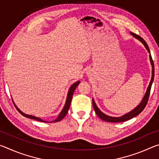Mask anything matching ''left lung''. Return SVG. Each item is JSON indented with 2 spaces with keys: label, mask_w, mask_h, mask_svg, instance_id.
<instances>
[{
  "label": "left lung",
  "mask_w": 159,
  "mask_h": 159,
  "mask_svg": "<svg viewBox=\"0 0 159 159\" xmlns=\"http://www.w3.org/2000/svg\"><path fill=\"white\" fill-rule=\"evenodd\" d=\"M130 34L133 37L135 38V39L139 40V41L144 45V46L145 47V48H146L147 50L148 51V52L149 53V60H150L151 65H152V79H151L149 85V86H148L147 91H146V93H145L144 98H142L141 102L139 104V105L137 106L135 108L132 110V111H130V112H128V113H127V114L121 116L113 117V116H108V115H107L105 114H104V113L101 111L100 109L98 108V106H97L96 103H95V100H94V99H93V108H94V110H95L96 114L98 115L102 120H104V121H107V122H111V123L123 122V121H126V120H130V119H131V118H133L134 117H135L136 116H138V114H140V113L142 111H143L144 109L145 108V107H146V105H147L148 99H149L151 88H152V85L153 80H154V61H153L152 55H151L149 46H148V45L147 44V43L145 42L144 40L142 39V37L138 36V35L133 33V32H130Z\"/></svg>",
  "instance_id": "obj_1"
}]
</instances>
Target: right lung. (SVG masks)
Wrapping results in <instances>:
<instances>
[{"label":"right lung","mask_w":159,"mask_h":159,"mask_svg":"<svg viewBox=\"0 0 159 159\" xmlns=\"http://www.w3.org/2000/svg\"><path fill=\"white\" fill-rule=\"evenodd\" d=\"M80 83V81H77L76 83H74V84H72L71 87L69 88V92L68 94H67V97H66V100L65 102V104H64V108L61 110V111L60 112V114H59V116H57V118H56L55 120H54L53 121H51L52 123H55V122H57V121H60V120L62 119V118H64V116L66 115L67 112L69 111V107H70V104H71V99H72V97H73V94L75 89H76V87ZM12 102L13 103L15 104V108L17 109V111L20 113V114L24 116H25L26 118H31V119H34V120H36L38 121H41V122H45V123H49V121H45V120L41 119V118H38L36 116H31V115H29V114H26L25 113H23L22 111H21V110L18 108V107L15 105L14 101H13L12 99Z\"/></svg>","instance_id":"1"}]
</instances>
